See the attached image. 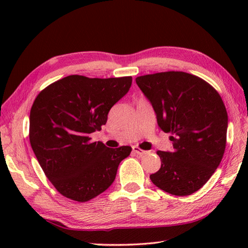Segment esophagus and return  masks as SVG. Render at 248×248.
Listing matches in <instances>:
<instances>
[{
  "instance_id": "obj_1",
  "label": "esophagus",
  "mask_w": 248,
  "mask_h": 248,
  "mask_svg": "<svg viewBox=\"0 0 248 248\" xmlns=\"http://www.w3.org/2000/svg\"><path fill=\"white\" fill-rule=\"evenodd\" d=\"M133 152L138 155H145L148 154V151L141 150L140 148H139V147H133Z\"/></svg>"
}]
</instances>
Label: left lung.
Returning a JSON list of instances; mask_svg holds the SVG:
<instances>
[{"mask_svg": "<svg viewBox=\"0 0 248 248\" xmlns=\"http://www.w3.org/2000/svg\"><path fill=\"white\" fill-rule=\"evenodd\" d=\"M135 81L154 108L160 129L171 134V151L156 152L161 168L150 175L152 183L176 196L195 193L223 159L228 115L222 98L202 78L182 71Z\"/></svg>", "mask_w": 248, "mask_h": 248, "instance_id": "1", "label": "left lung"}]
</instances>
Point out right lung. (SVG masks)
Masks as SVG:
<instances>
[{
    "mask_svg": "<svg viewBox=\"0 0 248 248\" xmlns=\"http://www.w3.org/2000/svg\"><path fill=\"white\" fill-rule=\"evenodd\" d=\"M132 77L68 76L41 91L30 113L31 149L46 178L62 196L85 202L116 178L130 146L108 148L89 134L107 124L110 108L129 92Z\"/></svg>",
    "mask_w": 248,
    "mask_h": 248,
    "instance_id": "right-lung-1",
    "label": "right lung"
}]
</instances>
